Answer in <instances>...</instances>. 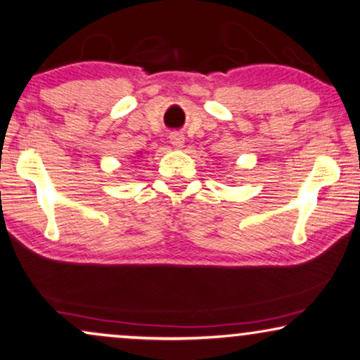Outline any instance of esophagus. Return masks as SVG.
I'll return each mask as SVG.
<instances>
[{"mask_svg": "<svg viewBox=\"0 0 360 360\" xmlns=\"http://www.w3.org/2000/svg\"><path fill=\"white\" fill-rule=\"evenodd\" d=\"M169 141H171V145L174 146V148H183V145H184V135H181V133H177V131L171 133Z\"/></svg>", "mask_w": 360, "mask_h": 360, "instance_id": "34e87169", "label": "esophagus"}]
</instances>
